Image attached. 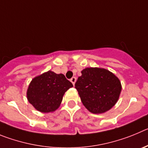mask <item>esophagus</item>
<instances>
[{
  "instance_id": "34e87169",
  "label": "esophagus",
  "mask_w": 148,
  "mask_h": 148,
  "mask_svg": "<svg viewBox=\"0 0 148 148\" xmlns=\"http://www.w3.org/2000/svg\"><path fill=\"white\" fill-rule=\"evenodd\" d=\"M76 80H77V78H76V77H73L70 81H71V82H72L73 85H74V84H75V82H76Z\"/></svg>"
}]
</instances>
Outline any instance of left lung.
Masks as SVG:
<instances>
[{
    "instance_id": "8db88e82",
    "label": "left lung",
    "mask_w": 148,
    "mask_h": 148,
    "mask_svg": "<svg viewBox=\"0 0 148 148\" xmlns=\"http://www.w3.org/2000/svg\"><path fill=\"white\" fill-rule=\"evenodd\" d=\"M75 82L84 106L93 114H102L116 103L121 82L113 73L104 69L87 68Z\"/></svg>"
}]
</instances>
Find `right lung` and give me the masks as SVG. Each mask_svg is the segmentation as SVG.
Returning a JSON list of instances; mask_svg holds the SVG:
<instances>
[{"label":"right lung","instance_id":"right-lung-1","mask_svg":"<svg viewBox=\"0 0 148 148\" xmlns=\"http://www.w3.org/2000/svg\"><path fill=\"white\" fill-rule=\"evenodd\" d=\"M71 87L72 83L63 74L49 71L32 80L27 99L40 112H51L59 108L65 92Z\"/></svg>","mask_w":148,"mask_h":148}]
</instances>
